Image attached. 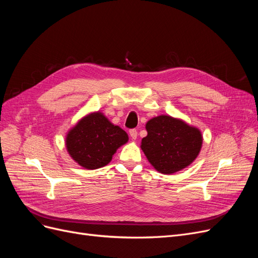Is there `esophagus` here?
<instances>
[{"instance_id": "34e87169", "label": "esophagus", "mask_w": 258, "mask_h": 258, "mask_svg": "<svg viewBox=\"0 0 258 258\" xmlns=\"http://www.w3.org/2000/svg\"><path fill=\"white\" fill-rule=\"evenodd\" d=\"M129 134H130V137L132 140H137V137H138V131L136 129H131L129 130Z\"/></svg>"}]
</instances>
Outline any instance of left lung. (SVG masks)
Wrapping results in <instances>:
<instances>
[{"label":"left lung","mask_w":258,"mask_h":258,"mask_svg":"<svg viewBox=\"0 0 258 258\" xmlns=\"http://www.w3.org/2000/svg\"><path fill=\"white\" fill-rule=\"evenodd\" d=\"M141 148L148 162L162 174H172L188 167L201 151V131L181 118L159 115L150 119Z\"/></svg>","instance_id":"left-lung-1"}]
</instances>
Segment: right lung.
<instances>
[{"mask_svg": "<svg viewBox=\"0 0 258 258\" xmlns=\"http://www.w3.org/2000/svg\"><path fill=\"white\" fill-rule=\"evenodd\" d=\"M128 140L126 131L98 111L85 115L68 131L66 147L70 157L81 167L95 170L108 165Z\"/></svg>", "mask_w": 258, "mask_h": 258, "instance_id": "1", "label": "right lung"}]
</instances>
